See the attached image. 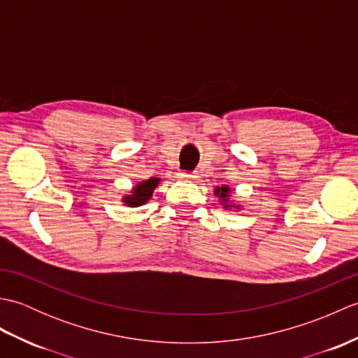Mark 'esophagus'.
<instances>
[{
  "mask_svg": "<svg viewBox=\"0 0 358 358\" xmlns=\"http://www.w3.org/2000/svg\"><path fill=\"white\" fill-rule=\"evenodd\" d=\"M177 177L181 180H186V178H196V173L195 172H186V171H180L177 173Z\"/></svg>",
  "mask_w": 358,
  "mask_h": 358,
  "instance_id": "1",
  "label": "esophagus"
}]
</instances>
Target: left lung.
I'll use <instances>...</instances> for the list:
<instances>
[{
    "label": "left lung",
    "mask_w": 358,
    "mask_h": 358,
    "mask_svg": "<svg viewBox=\"0 0 358 358\" xmlns=\"http://www.w3.org/2000/svg\"><path fill=\"white\" fill-rule=\"evenodd\" d=\"M229 194H231V189L227 186H222V187L215 189V195H218V199L222 200V204L224 208H237L238 209V206L229 204Z\"/></svg>",
    "instance_id": "left-lung-1"
}]
</instances>
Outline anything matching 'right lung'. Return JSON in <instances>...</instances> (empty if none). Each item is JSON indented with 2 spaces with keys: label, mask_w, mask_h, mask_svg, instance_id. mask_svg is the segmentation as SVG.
<instances>
[{
  "label": "right lung",
  "mask_w": 358,
  "mask_h": 358,
  "mask_svg": "<svg viewBox=\"0 0 358 358\" xmlns=\"http://www.w3.org/2000/svg\"><path fill=\"white\" fill-rule=\"evenodd\" d=\"M158 183H159V178L157 177L141 181V183H138L132 189L131 194L124 196L123 203L129 208H136V206H141L144 203H148V200L150 199L152 194H154Z\"/></svg>",
  "instance_id": "1"
}]
</instances>
